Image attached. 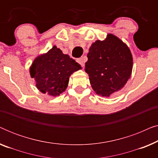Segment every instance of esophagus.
<instances>
[{"instance_id": "esophagus-1", "label": "esophagus", "mask_w": 158, "mask_h": 158, "mask_svg": "<svg viewBox=\"0 0 158 158\" xmlns=\"http://www.w3.org/2000/svg\"><path fill=\"white\" fill-rule=\"evenodd\" d=\"M77 62H78V63L81 64L82 67H83L84 64H85V60H84L83 57H81V58H79V59H77Z\"/></svg>"}]
</instances>
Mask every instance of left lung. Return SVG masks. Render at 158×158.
Instances as JSON below:
<instances>
[{"label": "left lung", "mask_w": 158, "mask_h": 158, "mask_svg": "<svg viewBox=\"0 0 158 158\" xmlns=\"http://www.w3.org/2000/svg\"><path fill=\"white\" fill-rule=\"evenodd\" d=\"M85 71L95 92L103 97L122 89L131 77L132 55L129 47L113 34L97 40L89 49Z\"/></svg>", "instance_id": "obj_1"}]
</instances>
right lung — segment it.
Segmentation results:
<instances>
[{
    "label": "right lung",
    "instance_id": "obj_1",
    "mask_svg": "<svg viewBox=\"0 0 158 158\" xmlns=\"http://www.w3.org/2000/svg\"><path fill=\"white\" fill-rule=\"evenodd\" d=\"M80 69L81 67L77 62L54 46L34 60L30 75L41 92L57 96L65 90L71 74Z\"/></svg>",
    "mask_w": 158,
    "mask_h": 158
}]
</instances>
